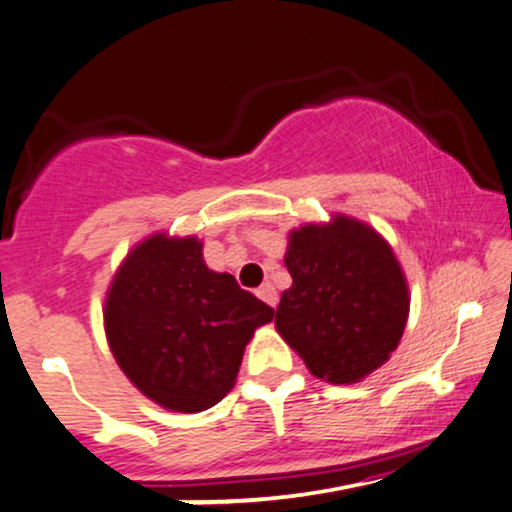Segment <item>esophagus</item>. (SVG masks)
<instances>
[{"mask_svg":"<svg viewBox=\"0 0 512 512\" xmlns=\"http://www.w3.org/2000/svg\"><path fill=\"white\" fill-rule=\"evenodd\" d=\"M257 295H260L267 305H272V307L279 305V293H276V288L272 286V283H264V286L257 288Z\"/></svg>","mask_w":512,"mask_h":512,"instance_id":"esophagus-1","label":"esophagus"}]
</instances>
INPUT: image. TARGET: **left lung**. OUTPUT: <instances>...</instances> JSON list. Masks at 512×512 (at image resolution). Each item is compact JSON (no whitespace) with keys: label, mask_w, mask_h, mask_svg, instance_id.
Returning <instances> with one entry per match:
<instances>
[{"label":"left lung","mask_w":512,"mask_h":512,"mask_svg":"<svg viewBox=\"0 0 512 512\" xmlns=\"http://www.w3.org/2000/svg\"><path fill=\"white\" fill-rule=\"evenodd\" d=\"M291 288L276 331L317 379L357 384L389 360L410 315V291L389 240L365 221L331 214L288 233Z\"/></svg>","instance_id":"1"}]
</instances>
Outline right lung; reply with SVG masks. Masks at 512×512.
<instances>
[{"instance_id": "obj_1", "label": "right lung", "mask_w": 512, "mask_h": 512, "mask_svg": "<svg viewBox=\"0 0 512 512\" xmlns=\"http://www.w3.org/2000/svg\"><path fill=\"white\" fill-rule=\"evenodd\" d=\"M116 365L171 412H202L233 389L245 346L274 310L205 264L202 240L152 233L123 257L104 295Z\"/></svg>"}]
</instances>
